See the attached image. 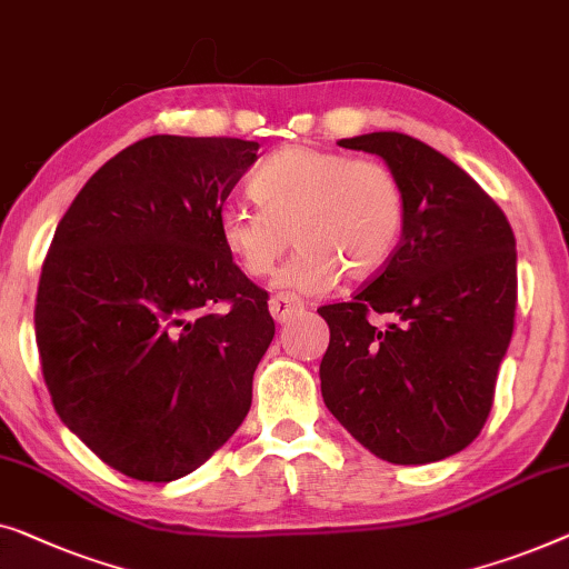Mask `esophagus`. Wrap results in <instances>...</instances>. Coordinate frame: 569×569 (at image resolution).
<instances>
[{
  "mask_svg": "<svg viewBox=\"0 0 569 569\" xmlns=\"http://www.w3.org/2000/svg\"><path fill=\"white\" fill-rule=\"evenodd\" d=\"M301 311L303 301L293 293H276L273 299H270V315H273L278 322H286V319L301 315Z\"/></svg>",
  "mask_w": 569,
  "mask_h": 569,
  "instance_id": "esophagus-1",
  "label": "esophagus"
}]
</instances>
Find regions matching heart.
<instances>
[{"label": "heart", "instance_id": "b5f03b06", "mask_svg": "<svg viewBox=\"0 0 569 569\" xmlns=\"http://www.w3.org/2000/svg\"><path fill=\"white\" fill-rule=\"evenodd\" d=\"M250 196L260 208L219 213L223 250L252 278H266L291 244L299 250L278 286L319 293L346 273L366 281L395 258L407 227V190L381 159L288 147L254 172Z\"/></svg>", "mask_w": 569, "mask_h": 569}]
</instances>
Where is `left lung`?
I'll list each match as a JSON object with an SVG mask.
<instances>
[{
  "label": "left lung",
  "mask_w": 569,
  "mask_h": 569,
  "mask_svg": "<svg viewBox=\"0 0 569 569\" xmlns=\"http://www.w3.org/2000/svg\"><path fill=\"white\" fill-rule=\"evenodd\" d=\"M340 147L379 154L407 190L395 258L330 325L319 366L327 410L368 451L428 463L467 448L490 418L516 322V237L502 208L428 143L376 131ZM373 313L389 316L376 326Z\"/></svg>",
  "instance_id": "8db88e82"
}]
</instances>
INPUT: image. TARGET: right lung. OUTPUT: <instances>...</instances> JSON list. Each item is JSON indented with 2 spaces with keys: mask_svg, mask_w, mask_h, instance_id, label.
<instances>
[{
  "mask_svg": "<svg viewBox=\"0 0 569 569\" xmlns=\"http://www.w3.org/2000/svg\"><path fill=\"white\" fill-rule=\"evenodd\" d=\"M258 141L149 136L87 180L38 283L46 387L108 467L172 482L242 426L276 335L268 291L219 237Z\"/></svg>",
  "mask_w": 569,
  "mask_h": 569,
  "instance_id": "1",
  "label": "right lung"
}]
</instances>
